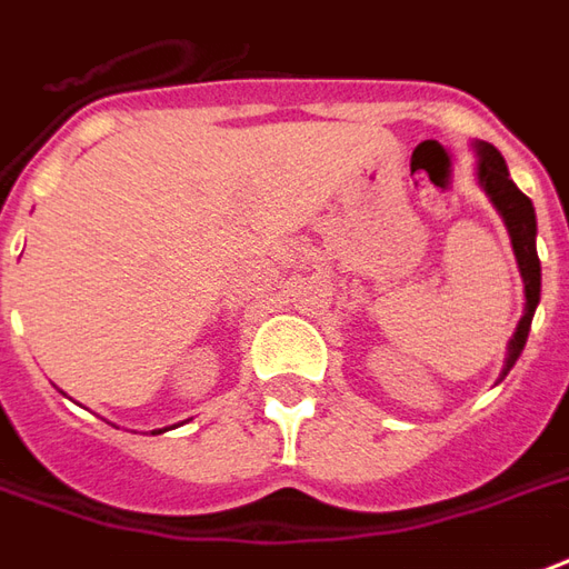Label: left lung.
Instances as JSON below:
<instances>
[{
  "mask_svg": "<svg viewBox=\"0 0 569 569\" xmlns=\"http://www.w3.org/2000/svg\"><path fill=\"white\" fill-rule=\"evenodd\" d=\"M479 151V184L485 188V193L491 197V202L497 206V211L503 214L506 230H509V239H512V251H516L518 269H521V279H525V297H528V306H525V315L516 327V336L509 342V358H506L503 376L512 367H516L521 348L528 342L530 321H533V312H537V302H540V257H537V214H533V202H530L521 190L512 184L509 178V169H506V160L500 157L495 144L479 142L476 144Z\"/></svg>",
  "mask_w": 569,
  "mask_h": 569,
  "instance_id": "obj_1",
  "label": "left lung"
}]
</instances>
